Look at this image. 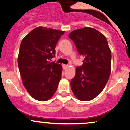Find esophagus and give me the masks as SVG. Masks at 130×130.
Here are the masks:
<instances>
[{
  "mask_svg": "<svg viewBox=\"0 0 130 130\" xmlns=\"http://www.w3.org/2000/svg\"><path fill=\"white\" fill-rule=\"evenodd\" d=\"M62 67H63V68L64 70H66L67 68L68 67V65H65V64H63V65H62Z\"/></svg>",
  "mask_w": 130,
  "mask_h": 130,
  "instance_id": "obj_1",
  "label": "esophagus"
}]
</instances>
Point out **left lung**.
I'll return each mask as SVG.
<instances>
[{
    "label": "left lung",
    "instance_id": "1",
    "mask_svg": "<svg viewBox=\"0 0 130 130\" xmlns=\"http://www.w3.org/2000/svg\"><path fill=\"white\" fill-rule=\"evenodd\" d=\"M78 53L84 57L71 80V88L76 97L89 101L99 95L105 87L111 68V52L104 35L96 29L84 27L68 35Z\"/></svg>",
    "mask_w": 130,
    "mask_h": 130
}]
</instances>
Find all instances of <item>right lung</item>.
I'll return each mask as SVG.
<instances>
[{
    "label": "right lung",
    "mask_w": 130,
    "mask_h": 130,
    "mask_svg": "<svg viewBox=\"0 0 130 130\" xmlns=\"http://www.w3.org/2000/svg\"><path fill=\"white\" fill-rule=\"evenodd\" d=\"M64 33L38 27L21 43L18 58L19 72L26 90L37 100H47L57 89L62 67L50 60L56 56V44Z\"/></svg>",
    "instance_id": "obj_1"
}]
</instances>
